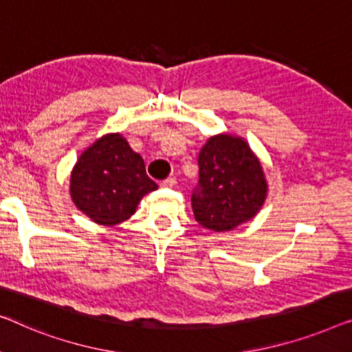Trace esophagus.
Listing matches in <instances>:
<instances>
[{
	"mask_svg": "<svg viewBox=\"0 0 352 352\" xmlns=\"http://www.w3.org/2000/svg\"><path fill=\"white\" fill-rule=\"evenodd\" d=\"M175 185H177V178L175 177H169V178H166V180L161 182L162 188H174Z\"/></svg>",
	"mask_w": 352,
	"mask_h": 352,
	"instance_id": "34e87169",
	"label": "esophagus"
}]
</instances>
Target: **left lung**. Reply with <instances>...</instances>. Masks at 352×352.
I'll return each mask as SVG.
<instances>
[{"label":"left lung","mask_w":352,"mask_h":352,"mask_svg":"<svg viewBox=\"0 0 352 352\" xmlns=\"http://www.w3.org/2000/svg\"><path fill=\"white\" fill-rule=\"evenodd\" d=\"M199 180L191 195L195 219L214 231L249 221L263 206L266 185L260 161L239 137H210L197 156Z\"/></svg>","instance_id":"1"}]
</instances>
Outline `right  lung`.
I'll list each match as a JSON object with an SVG mask.
<instances>
[{
    "mask_svg": "<svg viewBox=\"0 0 352 352\" xmlns=\"http://www.w3.org/2000/svg\"><path fill=\"white\" fill-rule=\"evenodd\" d=\"M157 188L145 162L120 133L102 137L79 156L72 172V199L98 225L113 226L135 212L146 192Z\"/></svg>",
    "mask_w": 352,
    "mask_h": 352,
    "instance_id": "right-lung-1",
    "label": "right lung"
}]
</instances>
